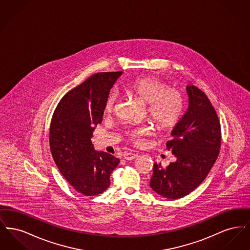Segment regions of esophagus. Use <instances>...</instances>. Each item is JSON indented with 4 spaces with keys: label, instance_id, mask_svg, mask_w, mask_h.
Listing matches in <instances>:
<instances>
[{
    "label": "esophagus",
    "instance_id": "1",
    "mask_svg": "<svg viewBox=\"0 0 250 250\" xmlns=\"http://www.w3.org/2000/svg\"><path fill=\"white\" fill-rule=\"evenodd\" d=\"M137 157H138V155L135 154V153L128 152V153H125V154H124V158L126 159V160H133V159H135V158H137Z\"/></svg>",
    "mask_w": 250,
    "mask_h": 250
}]
</instances>
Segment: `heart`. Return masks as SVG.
Returning a JSON list of instances; mask_svg holds the SVG:
<instances>
[{"instance_id": "1", "label": "heart", "mask_w": 250, "mask_h": 250, "mask_svg": "<svg viewBox=\"0 0 250 250\" xmlns=\"http://www.w3.org/2000/svg\"><path fill=\"white\" fill-rule=\"evenodd\" d=\"M126 90L147 104L148 114L160 128H170L180 119L184 107L182 95L175 90H170L167 84L153 77L141 78L131 83ZM117 100V92H110L105 104L106 111H112ZM150 132L149 126H139L128 132V138L135 144H142L143 138L149 135Z\"/></svg>"}]
</instances>
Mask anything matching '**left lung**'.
Here are the masks:
<instances>
[{
  "instance_id": "8db88e82",
  "label": "left lung",
  "mask_w": 250,
  "mask_h": 250,
  "mask_svg": "<svg viewBox=\"0 0 250 250\" xmlns=\"http://www.w3.org/2000/svg\"><path fill=\"white\" fill-rule=\"evenodd\" d=\"M188 106L171 131L167 148L176 157L167 167L154 164L150 187L158 195L177 200L196 189L211 170L221 143L217 114L196 86L187 85Z\"/></svg>"
}]
</instances>
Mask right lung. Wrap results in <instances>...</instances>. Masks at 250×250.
<instances>
[{"mask_svg": "<svg viewBox=\"0 0 250 250\" xmlns=\"http://www.w3.org/2000/svg\"><path fill=\"white\" fill-rule=\"evenodd\" d=\"M123 72H103L91 76L69 91L54 110L49 146L62 176L85 196H95L110 185L109 176L119 158L95 151L91 138L102 122L109 90Z\"/></svg>", "mask_w": 250, "mask_h": 250, "instance_id": "1", "label": "right lung"}]
</instances>
